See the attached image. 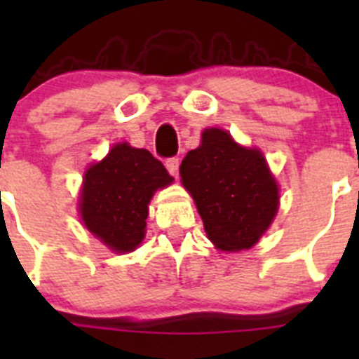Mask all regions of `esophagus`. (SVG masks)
Returning a JSON list of instances; mask_svg holds the SVG:
<instances>
[{"label":"esophagus","mask_w":359,"mask_h":359,"mask_svg":"<svg viewBox=\"0 0 359 359\" xmlns=\"http://www.w3.org/2000/svg\"><path fill=\"white\" fill-rule=\"evenodd\" d=\"M165 167H167V170H169L170 176L177 177V174H180V158H169V160L165 161Z\"/></svg>","instance_id":"34e87169"}]
</instances>
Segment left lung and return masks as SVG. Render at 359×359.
<instances>
[{
  "label": "left lung",
  "mask_w": 359,
  "mask_h": 359,
  "mask_svg": "<svg viewBox=\"0 0 359 359\" xmlns=\"http://www.w3.org/2000/svg\"><path fill=\"white\" fill-rule=\"evenodd\" d=\"M180 176L196 201L208 239L224 252L261 239L278 210V187L257 149L237 145L223 129H207L187 152Z\"/></svg>",
  "instance_id": "1"
}]
</instances>
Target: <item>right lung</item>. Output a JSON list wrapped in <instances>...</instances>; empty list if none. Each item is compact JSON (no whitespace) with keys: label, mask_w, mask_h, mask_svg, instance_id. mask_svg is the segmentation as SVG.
I'll return each instance as SVG.
<instances>
[{"label":"right lung","mask_w":359,"mask_h":359,"mask_svg":"<svg viewBox=\"0 0 359 359\" xmlns=\"http://www.w3.org/2000/svg\"><path fill=\"white\" fill-rule=\"evenodd\" d=\"M172 182L145 149L118 144L84 174L81 217L86 228L118 253L133 252L145 236L149 201Z\"/></svg>","instance_id":"add662e5"}]
</instances>
